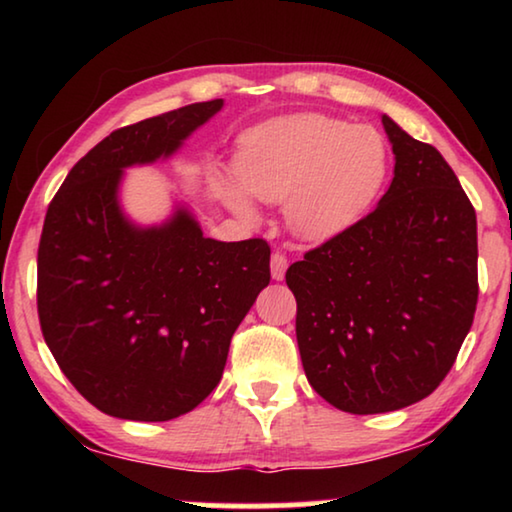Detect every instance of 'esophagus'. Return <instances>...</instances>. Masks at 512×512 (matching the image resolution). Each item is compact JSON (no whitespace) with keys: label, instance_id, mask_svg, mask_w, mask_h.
<instances>
[{"label":"esophagus","instance_id":"esophagus-1","mask_svg":"<svg viewBox=\"0 0 512 512\" xmlns=\"http://www.w3.org/2000/svg\"><path fill=\"white\" fill-rule=\"evenodd\" d=\"M287 266H289L287 255L280 253V250H277V253H273L271 255V275H273V280H284Z\"/></svg>","mask_w":512,"mask_h":512}]
</instances>
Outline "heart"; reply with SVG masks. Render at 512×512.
Masks as SVG:
<instances>
[{"label": "heart", "instance_id": "heart-1", "mask_svg": "<svg viewBox=\"0 0 512 512\" xmlns=\"http://www.w3.org/2000/svg\"><path fill=\"white\" fill-rule=\"evenodd\" d=\"M391 149L377 128L302 112L253 128L241 137L239 176H221V194L253 214L255 194L287 201V223L298 237L325 241L357 225L386 185Z\"/></svg>", "mask_w": 512, "mask_h": 512}]
</instances>
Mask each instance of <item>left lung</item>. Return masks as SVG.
I'll return each mask as SVG.
<instances>
[{
    "instance_id": "1",
    "label": "left lung",
    "mask_w": 512,
    "mask_h": 512,
    "mask_svg": "<svg viewBox=\"0 0 512 512\" xmlns=\"http://www.w3.org/2000/svg\"><path fill=\"white\" fill-rule=\"evenodd\" d=\"M381 124L395 153L388 192L287 271L309 384L354 415L404 409L436 391L479 298L476 212L456 173L388 115Z\"/></svg>"
}]
</instances>
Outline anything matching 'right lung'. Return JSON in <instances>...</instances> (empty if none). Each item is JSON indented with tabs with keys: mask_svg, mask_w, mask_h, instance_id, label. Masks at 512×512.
<instances>
[{
	"mask_svg": "<svg viewBox=\"0 0 512 512\" xmlns=\"http://www.w3.org/2000/svg\"><path fill=\"white\" fill-rule=\"evenodd\" d=\"M223 99L112 131L67 173L38 248L45 343L76 391L121 420L164 422L221 381L230 339L271 282L264 239L216 241L187 207L140 228L121 212L126 167L169 158Z\"/></svg>",
	"mask_w": 512,
	"mask_h": 512,
	"instance_id": "obj_1",
	"label": "right lung"
}]
</instances>
